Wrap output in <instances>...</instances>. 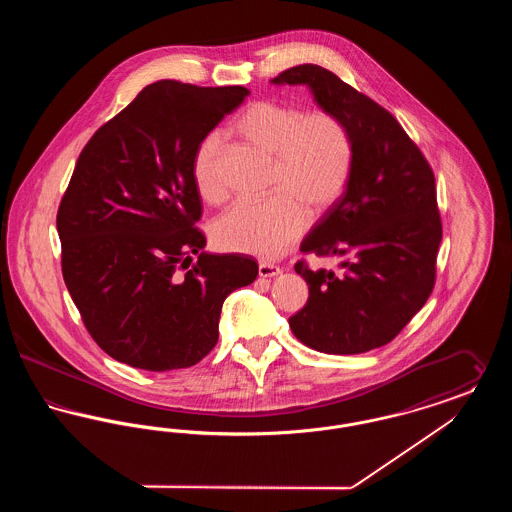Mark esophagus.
Listing matches in <instances>:
<instances>
[{
	"mask_svg": "<svg viewBox=\"0 0 512 512\" xmlns=\"http://www.w3.org/2000/svg\"><path fill=\"white\" fill-rule=\"evenodd\" d=\"M282 272V268L276 267V265H270V263H259V276H263V278H274V276H278Z\"/></svg>",
	"mask_w": 512,
	"mask_h": 512,
	"instance_id": "obj_1",
	"label": "esophagus"
}]
</instances>
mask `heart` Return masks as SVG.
<instances>
[{"mask_svg": "<svg viewBox=\"0 0 512 512\" xmlns=\"http://www.w3.org/2000/svg\"><path fill=\"white\" fill-rule=\"evenodd\" d=\"M232 132L272 159L270 188L263 201H238L220 215L213 234L220 245L259 257H278L303 234L305 207L320 215L345 190L353 171V142L332 113H303L278 101H255L232 122ZM220 140L209 134L192 159L201 199L217 203L224 190L217 159Z\"/></svg>", "mask_w": 512, "mask_h": 512, "instance_id": "heart-1", "label": "heart"}]
</instances>
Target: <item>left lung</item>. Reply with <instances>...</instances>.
<instances>
[{"instance_id": "8db88e82", "label": "left lung", "mask_w": 512, "mask_h": 512, "mask_svg": "<svg viewBox=\"0 0 512 512\" xmlns=\"http://www.w3.org/2000/svg\"><path fill=\"white\" fill-rule=\"evenodd\" d=\"M270 84L307 86L353 142V171L343 195L299 247L345 257L341 272L295 265L309 299L290 318V328L297 340L328 355L382 347L434 288L441 242L434 172L393 115L328 69L297 65Z\"/></svg>"}]
</instances>
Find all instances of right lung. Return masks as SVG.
I'll return each instance as SVG.
<instances>
[{"label": "right lung", "mask_w": 512, "mask_h": 512, "mask_svg": "<svg viewBox=\"0 0 512 512\" xmlns=\"http://www.w3.org/2000/svg\"><path fill=\"white\" fill-rule=\"evenodd\" d=\"M247 96L244 86L157 80L76 161L57 213L63 278L119 363L151 372L199 363L219 341L224 299L257 278L253 257L209 253L194 228L195 149Z\"/></svg>", "instance_id": "1"}]
</instances>
